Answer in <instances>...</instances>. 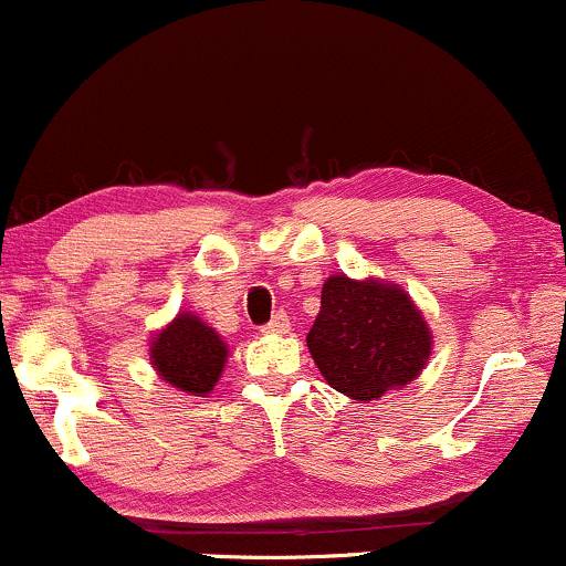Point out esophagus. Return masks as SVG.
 <instances>
[{"label":"esophagus","mask_w":566,"mask_h":566,"mask_svg":"<svg viewBox=\"0 0 566 566\" xmlns=\"http://www.w3.org/2000/svg\"><path fill=\"white\" fill-rule=\"evenodd\" d=\"M263 333H269V335H284V333H290V319H287V314H284V311H279L274 319L265 324Z\"/></svg>","instance_id":"34e87169"}]
</instances>
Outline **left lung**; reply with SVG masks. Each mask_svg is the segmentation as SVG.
Segmentation results:
<instances>
[{"label": "left lung", "mask_w": 566, "mask_h": 566, "mask_svg": "<svg viewBox=\"0 0 566 566\" xmlns=\"http://www.w3.org/2000/svg\"><path fill=\"white\" fill-rule=\"evenodd\" d=\"M305 343L335 391L375 401L423 373L433 337L401 287L337 274L324 282L322 311Z\"/></svg>", "instance_id": "1"}]
</instances>
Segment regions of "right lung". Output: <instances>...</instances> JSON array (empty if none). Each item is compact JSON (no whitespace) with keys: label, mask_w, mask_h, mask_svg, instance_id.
Instances as JSON below:
<instances>
[{"label":"right lung","mask_w":566,"mask_h":566,"mask_svg":"<svg viewBox=\"0 0 566 566\" xmlns=\"http://www.w3.org/2000/svg\"><path fill=\"white\" fill-rule=\"evenodd\" d=\"M226 356L223 337L191 311L175 316L151 340V365L159 378L191 396H207L216 388Z\"/></svg>","instance_id":"1"}]
</instances>
